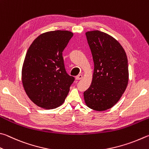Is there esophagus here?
Listing matches in <instances>:
<instances>
[{
  "instance_id": "1",
  "label": "esophagus",
  "mask_w": 149,
  "mask_h": 149,
  "mask_svg": "<svg viewBox=\"0 0 149 149\" xmlns=\"http://www.w3.org/2000/svg\"><path fill=\"white\" fill-rule=\"evenodd\" d=\"M82 79V74H79L78 76L76 77V79L77 80H80Z\"/></svg>"
}]
</instances>
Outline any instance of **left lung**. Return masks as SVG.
Segmentation results:
<instances>
[{"label":"left lung","mask_w":149,"mask_h":149,"mask_svg":"<svg viewBox=\"0 0 149 149\" xmlns=\"http://www.w3.org/2000/svg\"><path fill=\"white\" fill-rule=\"evenodd\" d=\"M92 52L94 72L92 84L84 92L87 106L105 111L118 102L128 83V65L124 49L118 41L100 31L86 33Z\"/></svg>","instance_id":"obj_1"}]
</instances>
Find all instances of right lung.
Instances as JSON below:
<instances>
[{
    "instance_id": "obj_1",
    "label": "right lung",
    "mask_w": 149,
    "mask_h": 149,
    "mask_svg": "<svg viewBox=\"0 0 149 149\" xmlns=\"http://www.w3.org/2000/svg\"><path fill=\"white\" fill-rule=\"evenodd\" d=\"M72 33L54 31L43 33L29 48L22 68V82L33 102L44 109L62 105L74 77L66 71L63 57Z\"/></svg>"
}]
</instances>
